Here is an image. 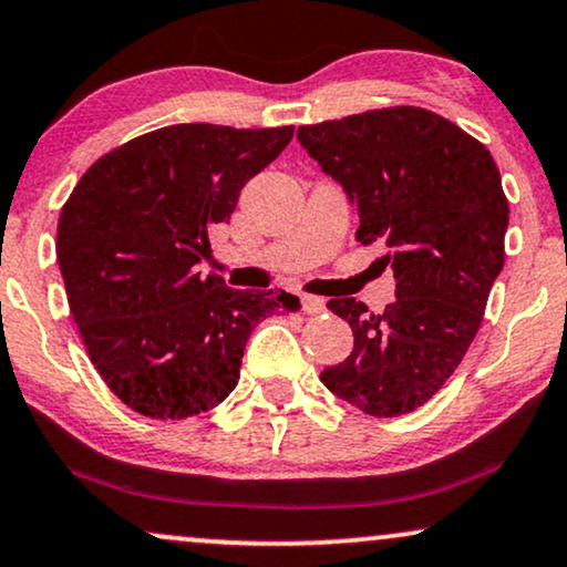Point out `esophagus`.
I'll list each match as a JSON object with an SVG mask.
<instances>
[{"label": "esophagus", "mask_w": 567, "mask_h": 567, "mask_svg": "<svg viewBox=\"0 0 567 567\" xmlns=\"http://www.w3.org/2000/svg\"><path fill=\"white\" fill-rule=\"evenodd\" d=\"M300 303H303V313L306 316H319V313L327 311V300H323V298L303 296V300H300Z\"/></svg>", "instance_id": "1"}]
</instances>
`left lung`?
I'll return each mask as SVG.
<instances>
[{
    "mask_svg": "<svg viewBox=\"0 0 567 567\" xmlns=\"http://www.w3.org/2000/svg\"><path fill=\"white\" fill-rule=\"evenodd\" d=\"M298 142L358 209L362 246L381 244L396 300L371 313L329 308L354 347L323 386L373 417L427 402L470 350L505 259L508 199L489 150L433 111L396 105L300 126Z\"/></svg>",
    "mask_w": 567,
    "mask_h": 567,
    "instance_id": "1",
    "label": "left lung"
}]
</instances>
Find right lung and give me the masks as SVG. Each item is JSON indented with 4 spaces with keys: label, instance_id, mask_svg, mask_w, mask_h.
<instances>
[{
    "label": "right lung",
    "instance_id": "1",
    "mask_svg": "<svg viewBox=\"0 0 567 567\" xmlns=\"http://www.w3.org/2000/svg\"><path fill=\"white\" fill-rule=\"evenodd\" d=\"M292 126L176 124L90 165L62 207L56 259L95 371L153 420L207 412L236 389L254 327L296 311L290 292L233 290L205 275L209 230Z\"/></svg>",
    "mask_w": 567,
    "mask_h": 567
}]
</instances>
